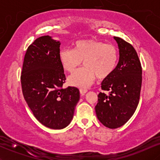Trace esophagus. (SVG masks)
Masks as SVG:
<instances>
[{
  "label": "esophagus",
  "instance_id": "obj_1",
  "mask_svg": "<svg viewBox=\"0 0 160 160\" xmlns=\"http://www.w3.org/2000/svg\"><path fill=\"white\" fill-rule=\"evenodd\" d=\"M80 94H81L82 96H83V95H85L86 92H87V90H86V89H80Z\"/></svg>",
  "mask_w": 160,
  "mask_h": 160
}]
</instances>
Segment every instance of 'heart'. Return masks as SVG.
<instances>
[{"instance_id":"heart-1","label":"heart","mask_w":160,"mask_h":160,"mask_svg":"<svg viewBox=\"0 0 160 160\" xmlns=\"http://www.w3.org/2000/svg\"><path fill=\"white\" fill-rule=\"evenodd\" d=\"M59 58L62 67L68 72L74 71L82 61L84 68L70 75L68 82L71 86L83 89L91 86L96 77L103 80L114 71L118 52L111 44L95 40H82L74 43L73 49H62Z\"/></svg>"}]
</instances>
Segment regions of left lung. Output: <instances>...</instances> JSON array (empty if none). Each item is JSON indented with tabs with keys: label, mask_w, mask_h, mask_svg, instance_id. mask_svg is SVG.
Returning a JSON list of instances; mask_svg holds the SVG:
<instances>
[{
	"label": "left lung",
	"mask_w": 160,
	"mask_h": 160,
	"mask_svg": "<svg viewBox=\"0 0 160 160\" xmlns=\"http://www.w3.org/2000/svg\"><path fill=\"white\" fill-rule=\"evenodd\" d=\"M119 49V62L112 74L102 82L95 113L106 127L117 128L123 126L134 114L140 98L142 69L138 56L131 44L113 37Z\"/></svg>",
	"instance_id": "8db88e82"
}]
</instances>
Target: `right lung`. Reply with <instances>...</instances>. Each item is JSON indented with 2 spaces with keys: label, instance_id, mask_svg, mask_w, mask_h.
I'll list each match as a JSON object with an SVG mask.
<instances>
[{
  "label": "right lung",
  "instance_id": "add662e5",
  "mask_svg": "<svg viewBox=\"0 0 160 160\" xmlns=\"http://www.w3.org/2000/svg\"><path fill=\"white\" fill-rule=\"evenodd\" d=\"M59 40L47 35L38 38L28 48L21 83L25 102L35 118L52 129L70 124L80 100L78 88L62 89L66 78L59 58Z\"/></svg>",
  "mask_w": 160,
  "mask_h": 160
}]
</instances>
